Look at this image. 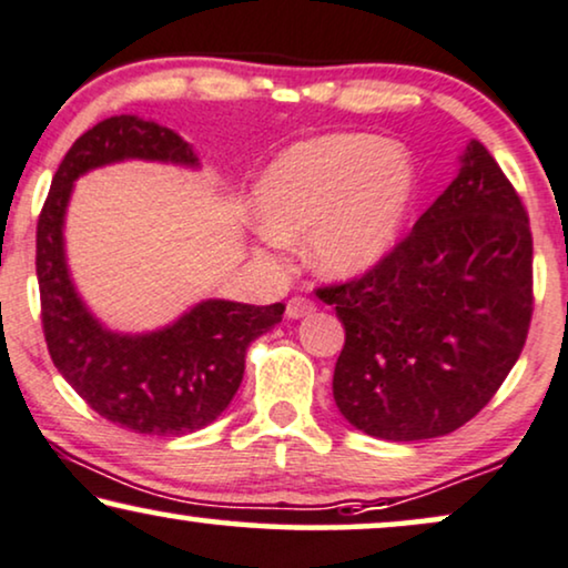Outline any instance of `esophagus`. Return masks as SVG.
Returning <instances> with one entry per match:
<instances>
[{
  "mask_svg": "<svg viewBox=\"0 0 568 568\" xmlns=\"http://www.w3.org/2000/svg\"><path fill=\"white\" fill-rule=\"evenodd\" d=\"M314 312H316V304L304 296L291 298L288 306H285V316H288V320H304V316L314 314Z\"/></svg>",
  "mask_w": 568,
  "mask_h": 568,
  "instance_id": "obj_1",
  "label": "esophagus"
}]
</instances>
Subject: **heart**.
<instances>
[{"label":"heart","mask_w":568,"mask_h":568,"mask_svg":"<svg viewBox=\"0 0 568 568\" xmlns=\"http://www.w3.org/2000/svg\"><path fill=\"white\" fill-rule=\"evenodd\" d=\"M415 165L372 134H324L283 150L254 184L267 246L306 236L327 280H355L395 252L415 200Z\"/></svg>","instance_id":"1"}]
</instances>
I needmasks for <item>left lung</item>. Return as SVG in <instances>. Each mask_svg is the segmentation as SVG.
Masks as SVG:
<instances>
[{"label":"left lung","mask_w":568,"mask_h":568,"mask_svg":"<svg viewBox=\"0 0 568 568\" xmlns=\"http://www.w3.org/2000/svg\"><path fill=\"white\" fill-rule=\"evenodd\" d=\"M320 298L345 345L332 395L387 442L452 434L496 395L532 316V236L494 155L467 142L459 171L379 267Z\"/></svg>","instance_id":"8db88e82"}]
</instances>
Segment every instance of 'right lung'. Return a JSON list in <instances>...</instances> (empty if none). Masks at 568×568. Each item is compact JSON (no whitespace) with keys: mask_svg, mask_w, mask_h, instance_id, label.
<instances>
[{"mask_svg":"<svg viewBox=\"0 0 568 568\" xmlns=\"http://www.w3.org/2000/svg\"><path fill=\"white\" fill-rule=\"evenodd\" d=\"M121 161L200 169L184 138L155 121L121 113L70 148L38 217L36 275L51 361L105 420L150 436L192 434L213 423L244 379L252 339L283 320L285 306L207 298L150 332L105 327L74 288L64 252V217L74 181Z\"/></svg>","mask_w":568,"mask_h":568,"instance_id":"1","label":"right lung"}]
</instances>
